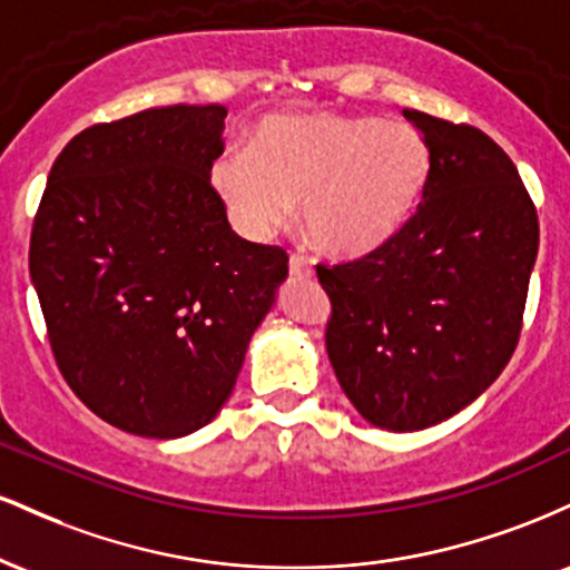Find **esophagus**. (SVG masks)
Listing matches in <instances>:
<instances>
[{"label": "esophagus", "instance_id": "esophagus-1", "mask_svg": "<svg viewBox=\"0 0 570 570\" xmlns=\"http://www.w3.org/2000/svg\"><path fill=\"white\" fill-rule=\"evenodd\" d=\"M289 273L294 278H311L313 276V263L305 257V254H292Z\"/></svg>", "mask_w": 570, "mask_h": 570}]
</instances>
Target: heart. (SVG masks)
Segmentation results:
<instances>
[{
	"instance_id": "b5f03b06",
	"label": "heart",
	"mask_w": 570,
	"mask_h": 570,
	"mask_svg": "<svg viewBox=\"0 0 570 570\" xmlns=\"http://www.w3.org/2000/svg\"><path fill=\"white\" fill-rule=\"evenodd\" d=\"M431 144L407 122L345 115H271L248 153L212 166L240 233L271 238L299 200L303 230L332 254H364L407 225L426 195Z\"/></svg>"
}]
</instances>
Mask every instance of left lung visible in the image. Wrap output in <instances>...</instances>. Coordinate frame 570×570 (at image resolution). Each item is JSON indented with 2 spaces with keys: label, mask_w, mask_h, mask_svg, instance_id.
<instances>
[{
  "label": "left lung",
  "mask_w": 570,
  "mask_h": 570,
  "mask_svg": "<svg viewBox=\"0 0 570 570\" xmlns=\"http://www.w3.org/2000/svg\"><path fill=\"white\" fill-rule=\"evenodd\" d=\"M434 155L402 230L348 263H318L326 353L372 426L421 431L472 404L517 348L539 217L509 155L466 122L407 109Z\"/></svg>",
  "instance_id": "8db88e82"
}]
</instances>
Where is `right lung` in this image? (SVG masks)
<instances>
[{"label": "right lung", "mask_w": 570, "mask_h": 570, "mask_svg": "<svg viewBox=\"0 0 570 570\" xmlns=\"http://www.w3.org/2000/svg\"><path fill=\"white\" fill-rule=\"evenodd\" d=\"M227 109H144L77 134L50 168L29 273L56 364L98 417L176 440L235 389L289 254L238 238L212 185Z\"/></svg>", "instance_id": "right-lung-1"}]
</instances>
